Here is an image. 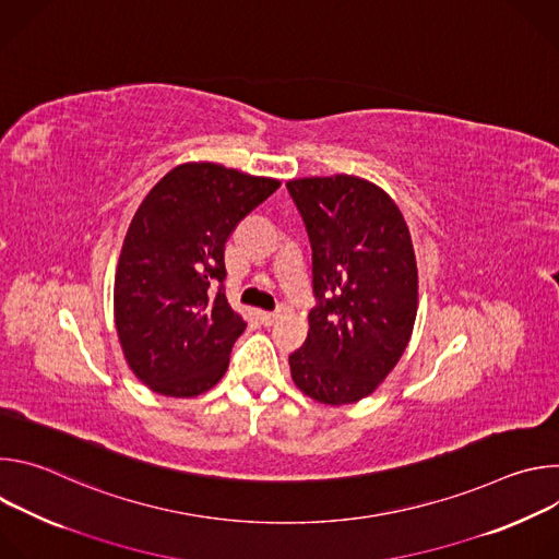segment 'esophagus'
<instances>
[{
  "label": "esophagus",
  "instance_id": "obj_1",
  "mask_svg": "<svg viewBox=\"0 0 559 559\" xmlns=\"http://www.w3.org/2000/svg\"><path fill=\"white\" fill-rule=\"evenodd\" d=\"M281 311H259V318L265 323V325H274L278 321Z\"/></svg>",
  "mask_w": 559,
  "mask_h": 559
}]
</instances>
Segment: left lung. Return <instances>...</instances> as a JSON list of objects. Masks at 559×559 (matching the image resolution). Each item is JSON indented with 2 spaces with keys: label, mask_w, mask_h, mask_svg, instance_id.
Masks as SVG:
<instances>
[{
  "label": "left lung",
  "mask_w": 559,
  "mask_h": 559,
  "mask_svg": "<svg viewBox=\"0 0 559 559\" xmlns=\"http://www.w3.org/2000/svg\"><path fill=\"white\" fill-rule=\"evenodd\" d=\"M311 243L309 332L289 356L294 384L316 403L373 393L409 345L418 267L403 212L376 183L352 177L287 181Z\"/></svg>",
  "instance_id": "1"
}]
</instances>
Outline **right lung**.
<instances>
[{
  "label": "right lung",
  "mask_w": 559,
  "mask_h": 559,
  "mask_svg": "<svg viewBox=\"0 0 559 559\" xmlns=\"http://www.w3.org/2000/svg\"><path fill=\"white\" fill-rule=\"evenodd\" d=\"M281 181L210 162L173 168L132 216L115 276V325L132 373L154 393L194 397L229 365L246 321L210 283L225 278L238 221Z\"/></svg>",
  "instance_id": "1"
}]
</instances>
